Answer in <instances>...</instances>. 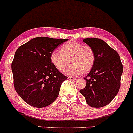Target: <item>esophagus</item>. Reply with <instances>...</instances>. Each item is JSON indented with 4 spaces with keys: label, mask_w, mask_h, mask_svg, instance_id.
Masks as SVG:
<instances>
[{
    "label": "esophagus",
    "mask_w": 133,
    "mask_h": 133,
    "mask_svg": "<svg viewBox=\"0 0 133 133\" xmlns=\"http://www.w3.org/2000/svg\"><path fill=\"white\" fill-rule=\"evenodd\" d=\"M68 79L70 80H72V81H74V80H76V79L75 78H73V77H71V76H69L68 77Z\"/></svg>",
    "instance_id": "34e87169"
}]
</instances>
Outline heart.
I'll return each instance as SVG.
<instances>
[{
    "mask_svg": "<svg viewBox=\"0 0 133 133\" xmlns=\"http://www.w3.org/2000/svg\"><path fill=\"white\" fill-rule=\"evenodd\" d=\"M50 59L52 65L61 72L65 69L69 61L71 65L65 73L78 76L91 71L95 61V55L91 46L70 42L62 45L60 47V52L54 50Z\"/></svg>",
    "mask_w": 133,
    "mask_h": 133,
    "instance_id": "obj_1",
    "label": "heart"
}]
</instances>
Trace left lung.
<instances>
[{
  "label": "left lung",
  "instance_id": "left-lung-1",
  "mask_svg": "<svg viewBox=\"0 0 133 133\" xmlns=\"http://www.w3.org/2000/svg\"><path fill=\"white\" fill-rule=\"evenodd\" d=\"M83 42L92 47L95 61L92 69L84 78L87 81L85 88L79 91L90 106L104 107L119 91L123 65L119 54L104 41L88 38Z\"/></svg>",
  "mask_w": 133,
  "mask_h": 133
}]
</instances>
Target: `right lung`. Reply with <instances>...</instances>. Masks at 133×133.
<instances>
[{
    "label": "right lung",
    "mask_w": 133,
    "mask_h": 133,
    "mask_svg": "<svg viewBox=\"0 0 133 133\" xmlns=\"http://www.w3.org/2000/svg\"><path fill=\"white\" fill-rule=\"evenodd\" d=\"M68 39L36 37L22 45L14 54L11 68L16 91L28 104L42 108L50 105L68 79L50 62V54Z\"/></svg>",
    "instance_id": "add662e5"
}]
</instances>
